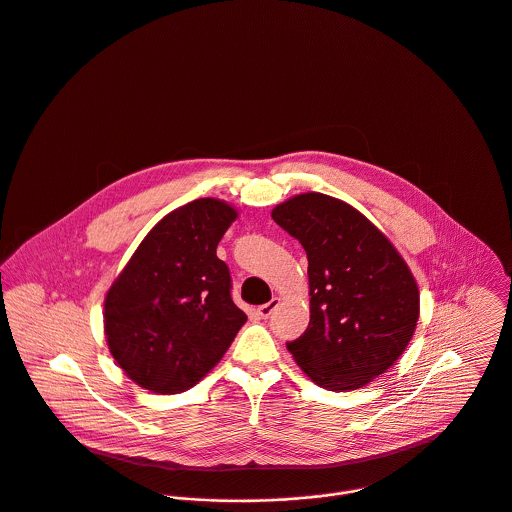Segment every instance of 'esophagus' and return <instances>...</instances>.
I'll return each mask as SVG.
<instances>
[{
	"label": "esophagus",
	"instance_id": "1",
	"mask_svg": "<svg viewBox=\"0 0 512 512\" xmlns=\"http://www.w3.org/2000/svg\"><path fill=\"white\" fill-rule=\"evenodd\" d=\"M278 298H272L268 304H264V306H260L258 310H256V314L262 318V320H266V318H270L272 316V312L276 310V306H278Z\"/></svg>",
	"mask_w": 512,
	"mask_h": 512
}]
</instances>
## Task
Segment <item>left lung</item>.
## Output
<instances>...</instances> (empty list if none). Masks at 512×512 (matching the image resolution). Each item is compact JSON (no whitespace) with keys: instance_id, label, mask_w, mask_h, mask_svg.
<instances>
[{"instance_id":"obj_1","label":"left lung","mask_w":512,"mask_h":512,"mask_svg":"<svg viewBox=\"0 0 512 512\" xmlns=\"http://www.w3.org/2000/svg\"><path fill=\"white\" fill-rule=\"evenodd\" d=\"M272 218L308 254L310 324L288 349L320 387L353 391L385 373L419 320L417 282L391 240L357 208L296 194Z\"/></svg>"}]
</instances>
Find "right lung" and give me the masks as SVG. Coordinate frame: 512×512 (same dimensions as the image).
Returning a JSON list of instances; mask_svg holds the SVG:
<instances>
[{
  "instance_id": "add662e5",
  "label": "right lung",
  "mask_w": 512,
  "mask_h": 512,
  "mask_svg": "<svg viewBox=\"0 0 512 512\" xmlns=\"http://www.w3.org/2000/svg\"><path fill=\"white\" fill-rule=\"evenodd\" d=\"M238 210L196 198L163 216L105 296L103 328L115 363L139 387L174 395L224 357L246 322L216 256Z\"/></svg>"
}]
</instances>
